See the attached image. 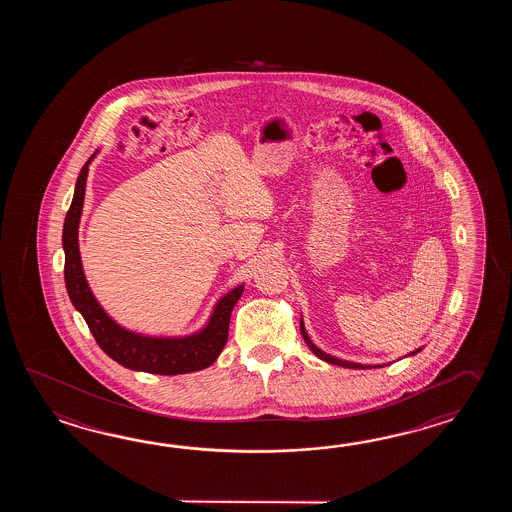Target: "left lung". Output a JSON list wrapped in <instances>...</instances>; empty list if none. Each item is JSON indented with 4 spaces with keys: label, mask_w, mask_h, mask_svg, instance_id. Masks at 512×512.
Here are the masks:
<instances>
[{
    "label": "left lung",
    "mask_w": 512,
    "mask_h": 512,
    "mask_svg": "<svg viewBox=\"0 0 512 512\" xmlns=\"http://www.w3.org/2000/svg\"><path fill=\"white\" fill-rule=\"evenodd\" d=\"M300 331H302V337H304L305 344L309 346V349L315 353L316 357L320 360H324L327 364H335V366H342V368H351V370H368V368H382L384 364H377V366H368V364H359V362H349V360L337 359V357H333V355H327L326 351H322L320 348H316L315 344L311 342V338L307 335V331H305L304 320H300ZM423 348L415 349L412 351L410 355H406V357H412V355H417L419 351Z\"/></svg>",
    "instance_id": "obj_1"
}]
</instances>
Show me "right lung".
Segmentation results:
<instances>
[{
    "mask_svg": "<svg viewBox=\"0 0 512 512\" xmlns=\"http://www.w3.org/2000/svg\"><path fill=\"white\" fill-rule=\"evenodd\" d=\"M97 152L87 159L78 174L75 196L64 221L62 245L66 252L64 278L67 294L78 313L84 316L100 349L124 368L155 375H181L205 370L216 362L227 344L230 313L240 300L245 285H238L219 298L207 326L186 337H146L119 326L98 304L95 294L91 293L78 249V225L84 208L87 172Z\"/></svg>",
    "mask_w": 512,
    "mask_h": 512,
    "instance_id": "add662e5",
    "label": "right lung"
}]
</instances>
